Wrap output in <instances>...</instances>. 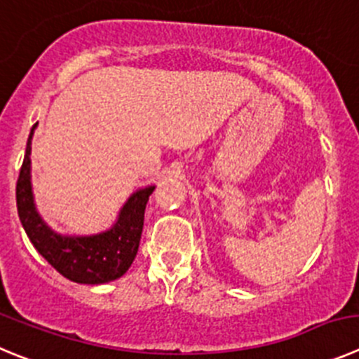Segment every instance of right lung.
<instances>
[{
    "instance_id": "add662e5",
    "label": "right lung",
    "mask_w": 359,
    "mask_h": 359,
    "mask_svg": "<svg viewBox=\"0 0 359 359\" xmlns=\"http://www.w3.org/2000/svg\"><path fill=\"white\" fill-rule=\"evenodd\" d=\"M36 123L32 127L26 143L25 161L19 172L15 200L25 232L43 259L62 276L76 283L100 285L116 280L133 264L138 253L143 232V217L154 186L140 189L129 196L118 214L115 225L95 236H62L49 229L35 209L32 193V138Z\"/></svg>"
}]
</instances>
